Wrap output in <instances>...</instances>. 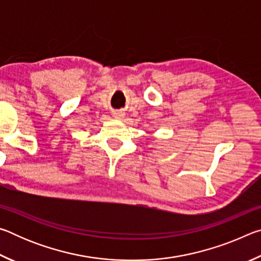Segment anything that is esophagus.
Wrapping results in <instances>:
<instances>
[{
  "label": "esophagus",
  "instance_id": "esophagus-1",
  "mask_svg": "<svg viewBox=\"0 0 261 261\" xmlns=\"http://www.w3.org/2000/svg\"><path fill=\"white\" fill-rule=\"evenodd\" d=\"M122 117H123L122 113H115V118H118V120H121Z\"/></svg>",
  "mask_w": 261,
  "mask_h": 261
}]
</instances>
